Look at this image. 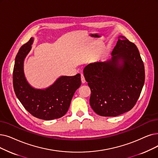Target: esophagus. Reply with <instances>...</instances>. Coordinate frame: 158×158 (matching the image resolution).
<instances>
[{
  "mask_svg": "<svg viewBox=\"0 0 158 158\" xmlns=\"http://www.w3.org/2000/svg\"><path fill=\"white\" fill-rule=\"evenodd\" d=\"M81 81H82V83H85L86 80H85V78L84 75H83V73L81 74Z\"/></svg>",
  "mask_w": 158,
  "mask_h": 158,
  "instance_id": "esophagus-1",
  "label": "esophagus"
}]
</instances>
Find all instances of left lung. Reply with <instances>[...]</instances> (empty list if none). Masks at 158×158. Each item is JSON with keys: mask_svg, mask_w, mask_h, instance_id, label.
Wrapping results in <instances>:
<instances>
[{"mask_svg": "<svg viewBox=\"0 0 158 158\" xmlns=\"http://www.w3.org/2000/svg\"><path fill=\"white\" fill-rule=\"evenodd\" d=\"M106 62L88 64L84 76L90 88V105L99 115L115 117L130 110L139 98L145 83V67L138 48L119 36Z\"/></svg>", "mask_w": 158, "mask_h": 158, "instance_id": "obj_1", "label": "left lung"}]
</instances>
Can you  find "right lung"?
Here are the masks:
<instances>
[{"label": "right lung", "instance_id": "obj_1", "mask_svg": "<svg viewBox=\"0 0 158 158\" xmlns=\"http://www.w3.org/2000/svg\"><path fill=\"white\" fill-rule=\"evenodd\" d=\"M33 38L17 53L13 72V88L24 108L34 117L52 120L63 117L68 110L74 93L81 85V75L61 76L45 89L33 88L24 73V60L31 48Z\"/></svg>", "mask_w": 158, "mask_h": 158}]
</instances>
